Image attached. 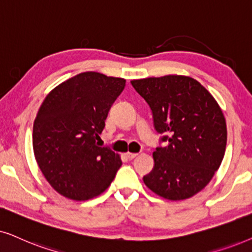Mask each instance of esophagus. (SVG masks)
Returning a JSON list of instances; mask_svg holds the SVG:
<instances>
[{
  "label": "esophagus",
  "instance_id": "34e87169",
  "mask_svg": "<svg viewBox=\"0 0 252 252\" xmlns=\"http://www.w3.org/2000/svg\"><path fill=\"white\" fill-rule=\"evenodd\" d=\"M126 158H128V159H133V158H136L137 156H138V153H131V152H128V153H126Z\"/></svg>",
  "mask_w": 252,
  "mask_h": 252
}]
</instances>
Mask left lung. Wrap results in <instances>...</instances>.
<instances>
[{
  "mask_svg": "<svg viewBox=\"0 0 252 252\" xmlns=\"http://www.w3.org/2000/svg\"><path fill=\"white\" fill-rule=\"evenodd\" d=\"M150 106L160 144L154 166L143 177L154 193L166 199L192 197L212 180L223 159L226 120L205 87L186 76L131 80Z\"/></svg>",
  "mask_w": 252,
  "mask_h": 252,
  "instance_id": "obj_1",
  "label": "left lung"
}]
</instances>
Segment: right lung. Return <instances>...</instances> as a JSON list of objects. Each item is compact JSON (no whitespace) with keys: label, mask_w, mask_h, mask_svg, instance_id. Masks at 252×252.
<instances>
[{"label":"right lung","mask_w":252,"mask_h":252,"mask_svg":"<svg viewBox=\"0 0 252 252\" xmlns=\"http://www.w3.org/2000/svg\"><path fill=\"white\" fill-rule=\"evenodd\" d=\"M126 79L83 72L53 90L33 124V151L43 176L66 198L86 200L110 186L122 165L96 139Z\"/></svg>","instance_id":"add662e5"}]
</instances>
